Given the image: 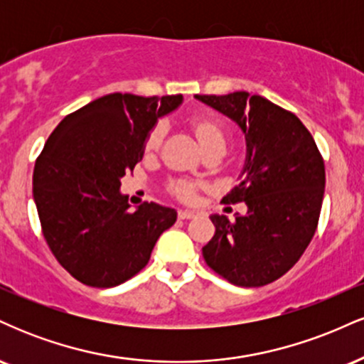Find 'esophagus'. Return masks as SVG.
<instances>
[{
    "label": "esophagus",
    "instance_id": "1",
    "mask_svg": "<svg viewBox=\"0 0 364 364\" xmlns=\"http://www.w3.org/2000/svg\"><path fill=\"white\" fill-rule=\"evenodd\" d=\"M178 217H179V219H195L196 212H193V210H179Z\"/></svg>",
    "mask_w": 364,
    "mask_h": 364
}]
</instances>
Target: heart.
Instances as JSON below:
<instances>
[{
  "label": "heart",
  "mask_w": 364,
  "mask_h": 364,
  "mask_svg": "<svg viewBox=\"0 0 364 364\" xmlns=\"http://www.w3.org/2000/svg\"><path fill=\"white\" fill-rule=\"evenodd\" d=\"M191 127H193L196 139H198L203 149L215 147V145H223V147H225L228 136H225V128L223 121L219 118H214V116H200V118H195L191 121ZM162 136H164V128H162L161 124L154 127L149 132L147 139H145V150H147V152L157 150L162 141ZM173 191L174 195H178L179 198L183 200H193L195 196V186L188 181L174 183Z\"/></svg>",
  "instance_id": "obj_1"
}]
</instances>
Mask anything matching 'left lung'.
Wrapping results in <instances>:
<instances>
[{"label": "left lung", "mask_w": 364, "mask_h": 364, "mask_svg": "<svg viewBox=\"0 0 364 364\" xmlns=\"http://www.w3.org/2000/svg\"><path fill=\"white\" fill-rule=\"evenodd\" d=\"M231 118L246 139L240 183L224 202H245V215H210L215 235L202 248L207 265L225 281L260 287L301 258L318 225L325 166L315 140L292 112L262 95L232 92L195 95Z\"/></svg>", "instance_id": "obj_1"}]
</instances>
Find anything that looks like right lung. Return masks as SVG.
Returning <instances> with one entry per match:
<instances>
[{
  "label": "right lung",
  "instance_id": "1",
  "mask_svg": "<svg viewBox=\"0 0 364 364\" xmlns=\"http://www.w3.org/2000/svg\"><path fill=\"white\" fill-rule=\"evenodd\" d=\"M183 95L109 94L66 116L37 157L34 202L49 250L92 287H114L139 274L176 210L144 203L129 212L121 178L144 157L157 119Z\"/></svg>",
  "mask_w": 364,
  "mask_h": 364
}]
</instances>
